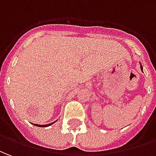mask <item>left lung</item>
I'll return each instance as SVG.
<instances>
[{
	"label": "left lung",
	"mask_w": 156,
	"mask_h": 156,
	"mask_svg": "<svg viewBox=\"0 0 156 156\" xmlns=\"http://www.w3.org/2000/svg\"><path fill=\"white\" fill-rule=\"evenodd\" d=\"M140 68H141V70L143 71V66H142V65H140Z\"/></svg>",
	"instance_id": "obj_1"
}]
</instances>
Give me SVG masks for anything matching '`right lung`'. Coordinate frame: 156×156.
<instances>
[{
	"label": "right lung",
	"mask_w": 156,
	"mask_h": 156,
	"mask_svg": "<svg viewBox=\"0 0 156 156\" xmlns=\"http://www.w3.org/2000/svg\"><path fill=\"white\" fill-rule=\"evenodd\" d=\"M55 122V121H54ZM54 122H51V124H47V125H38V124H34L35 126H41V127H43V126H48L51 125V124H53Z\"/></svg>",
	"instance_id": "1"
}]
</instances>
